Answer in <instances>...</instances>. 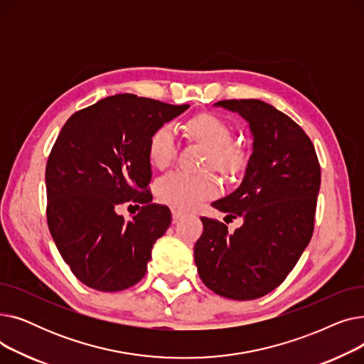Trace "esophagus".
Wrapping results in <instances>:
<instances>
[{
	"label": "esophagus",
	"mask_w": 364,
	"mask_h": 364,
	"mask_svg": "<svg viewBox=\"0 0 364 364\" xmlns=\"http://www.w3.org/2000/svg\"><path fill=\"white\" fill-rule=\"evenodd\" d=\"M171 213H172V220L174 221H178L183 215H186L184 211H181V209H177V208H171Z\"/></svg>",
	"instance_id": "34e87169"
}]
</instances>
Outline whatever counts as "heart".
<instances>
[{
  "instance_id": "obj_1",
  "label": "heart",
  "mask_w": 364,
  "mask_h": 364,
  "mask_svg": "<svg viewBox=\"0 0 364 364\" xmlns=\"http://www.w3.org/2000/svg\"><path fill=\"white\" fill-rule=\"evenodd\" d=\"M186 129L195 140L209 149L205 162L206 168L214 166L224 174H235L245 165V153L232 144L233 131L230 125L215 114H199L187 122ZM177 149L178 136L176 127L164 124L155 129L149 140V158L155 166L165 168L174 161ZM155 192L164 203L174 208H188L218 195L220 183L209 172L192 174L176 169L166 172L156 181Z\"/></svg>"
}]
</instances>
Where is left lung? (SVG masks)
I'll return each mask as SVG.
<instances>
[{"label": "left lung", "mask_w": 364, "mask_h": 364, "mask_svg": "<svg viewBox=\"0 0 364 364\" xmlns=\"http://www.w3.org/2000/svg\"><path fill=\"white\" fill-rule=\"evenodd\" d=\"M214 106L250 124L252 155L240 186L213 202L243 224L228 233L224 223L202 217L195 262L202 282L217 295L255 299L277 288L311 240L320 164L307 134L272 105L250 99Z\"/></svg>", "instance_id": "8db88e82"}]
</instances>
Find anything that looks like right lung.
Here are the masks:
<instances>
[{
	"mask_svg": "<svg viewBox=\"0 0 364 364\" xmlns=\"http://www.w3.org/2000/svg\"><path fill=\"white\" fill-rule=\"evenodd\" d=\"M187 109L117 94L63 125L46 166L47 223L62 258L90 288L118 292L144 277L171 224L169 208L151 203L149 140ZM128 201L142 205L131 220L117 214Z\"/></svg>",
	"mask_w": 364,
	"mask_h": 364,
	"instance_id": "right-lung-1",
	"label": "right lung"
}]
</instances>
